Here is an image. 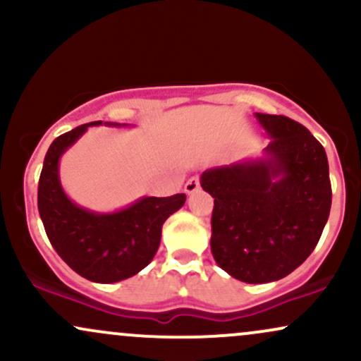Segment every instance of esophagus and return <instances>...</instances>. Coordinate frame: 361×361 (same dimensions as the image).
Here are the masks:
<instances>
[{
	"instance_id": "obj_1",
	"label": "esophagus",
	"mask_w": 361,
	"mask_h": 361,
	"mask_svg": "<svg viewBox=\"0 0 361 361\" xmlns=\"http://www.w3.org/2000/svg\"><path fill=\"white\" fill-rule=\"evenodd\" d=\"M198 188H200V181H198V178H197V176L190 178V180L186 181V185H185V192L188 193V195H192V193H195V192H198Z\"/></svg>"
}]
</instances>
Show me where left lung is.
I'll return each instance as SVG.
<instances>
[{"instance_id": "obj_1", "label": "left lung", "mask_w": 361, "mask_h": 361, "mask_svg": "<svg viewBox=\"0 0 361 361\" xmlns=\"http://www.w3.org/2000/svg\"><path fill=\"white\" fill-rule=\"evenodd\" d=\"M270 137L263 156L202 173L214 198L210 250L244 283H268L299 268L321 238L331 210L327 156L302 123L255 114Z\"/></svg>"}]
</instances>
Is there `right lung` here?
<instances>
[{
  "instance_id": "right-lung-1",
  "label": "right lung",
  "mask_w": 361,
  "mask_h": 361,
  "mask_svg": "<svg viewBox=\"0 0 361 361\" xmlns=\"http://www.w3.org/2000/svg\"><path fill=\"white\" fill-rule=\"evenodd\" d=\"M98 126H103L102 120L85 123L51 144L39 180V214L52 247L69 268L94 283H115L151 263L164 221L185 205L186 195L142 197L115 212H94L74 204L61 185L59 161L88 127ZM105 126L128 127L115 122Z\"/></svg>"
}]
</instances>
